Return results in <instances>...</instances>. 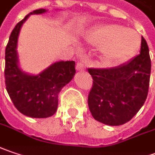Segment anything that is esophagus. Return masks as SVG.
<instances>
[{"instance_id":"esophagus-1","label":"esophagus","mask_w":155,"mask_h":155,"mask_svg":"<svg viewBox=\"0 0 155 155\" xmlns=\"http://www.w3.org/2000/svg\"><path fill=\"white\" fill-rule=\"evenodd\" d=\"M76 69L78 71H84L85 70V67H84V64L81 63V62H78L76 65Z\"/></svg>"}]
</instances>
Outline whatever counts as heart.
Wrapping results in <instances>:
<instances>
[{
	"instance_id": "obj_1",
	"label": "heart",
	"mask_w": 155,
	"mask_h": 155,
	"mask_svg": "<svg viewBox=\"0 0 155 155\" xmlns=\"http://www.w3.org/2000/svg\"><path fill=\"white\" fill-rule=\"evenodd\" d=\"M87 39L94 46L104 49L106 60L112 63L129 58L140 45V36L136 31L116 24L97 28L90 33Z\"/></svg>"
}]
</instances>
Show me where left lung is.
<instances>
[{"mask_svg":"<svg viewBox=\"0 0 155 155\" xmlns=\"http://www.w3.org/2000/svg\"><path fill=\"white\" fill-rule=\"evenodd\" d=\"M93 84L88 95L92 117L109 125L131 120L143 105L148 93L151 59L147 41L141 36L140 51L127 64L110 69L89 68Z\"/></svg>","mask_w":155,"mask_h":155,"instance_id":"obj_1","label":"left lung"}]
</instances>
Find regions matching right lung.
Returning a JSON list of instances; mask_svg holds the SVG:
<instances>
[{
  "instance_id": "obj_1",
  "label": "right lung",
  "mask_w": 155,
  "mask_h": 155,
  "mask_svg": "<svg viewBox=\"0 0 155 155\" xmlns=\"http://www.w3.org/2000/svg\"><path fill=\"white\" fill-rule=\"evenodd\" d=\"M45 12L41 8L29 15ZM29 15L15 25L6 46L5 84L13 104L21 113L31 118H48L58 109V93L76 73L75 62H57L36 76L28 75L20 70L16 52L17 39L21 27Z\"/></svg>"
}]
</instances>
